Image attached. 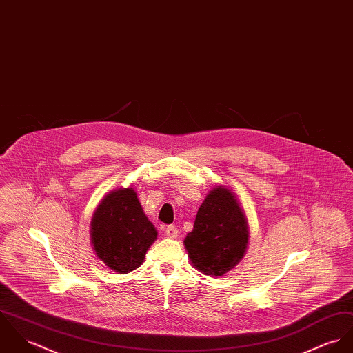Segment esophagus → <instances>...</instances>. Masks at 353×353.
I'll return each instance as SVG.
<instances>
[{
  "instance_id": "1",
  "label": "esophagus",
  "mask_w": 353,
  "mask_h": 353,
  "mask_svg": "<svg viewBox=\"0 0 353 353\" xmlns=\"http://www.w3.org/2000/svg\"><path fill=\"white\" fill-rule=\"evenodd\" d=\"M165 234L168 238H177V234H179V230H177V228L176 226H168L166 229H165Z\"/></svg>"
}]
</instances>
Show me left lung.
Masks as SVG:
<instances>
[{
	"label": "left lung",
	"instance_id": "left-lung-1",
	"mask_svg": "<svg viewBox=\"0 0 353 353\" xmlns=\"http://www.w3.org/2000/svg\"><path fill=\"white\" fill-rule=\"evenodd\" d=\"M249 238L248 219L235 195L216 187L199 207L195 225L184 245L192 265L201 274L222 276L245 254Z\"/></svg>",
	"mask_w": 353,
	"mask_h": 353
}]
</instances>
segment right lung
Returning <instances> with one entry per match:
<instances>
[{
	"instance_id": "obj_1",
	"label": "right lung",
	"mask_w": 353,
	"mask_h": 353,
	"mask_svg": "<svg viewBox=\"0 0 353 353\" xmlns=\"http://www.w3.org/2000/svg\"><path fill=\"white\" fill-rule=\"evenodd\" d=\"M90 238L97 257L123 274L143 263L148 249L157 239V230L130 187L112 191L101 200L90 222Z\"/></svg>"
}]
</instances>
